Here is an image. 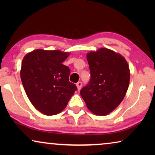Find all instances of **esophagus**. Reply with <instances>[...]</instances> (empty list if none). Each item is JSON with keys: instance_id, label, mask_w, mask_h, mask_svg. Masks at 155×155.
<instances>
[{"instance_id": "esophagus-1", "label": "esophagus", "mask_w": 155, "mask_h": 155, "mask_svg": "<svg viewBox=\"0 0 155 155\" xmlns=\"http://www.w3.org/2000/svg\"><path fill=\"white\" fill-rule=\"evenodd\" d=\"M76 85H77L78 91H80V90H81V88H82V82H78V83L76 84Z\"/></svg>"}]
</instances>
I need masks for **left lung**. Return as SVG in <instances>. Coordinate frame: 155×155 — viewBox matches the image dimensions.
I'll list each match as a JSON object with an SVG mask.
<instances>
[{
	"label": "left lung",
	"instance_id": "1",
	"mask_svg": "<svg viewBox=\"0 0 155 155\" xmlns=\"http://www.w3.org/2000/svg\"><path fill=\"white\" fill-rule=\"evenodd\" d=\"M91 79L80 91L87 107L95 115L106 116L124 99L130 82V69L124 56L107 48L87 54Z\"/></svg>",
	"mask_w": 155,
	"mask_h": 155
}]
</instances>
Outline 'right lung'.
Wrapping results in <instances>:
<instances>
[{"label": "right lung", "mask_w": 155, "mask_h": 155, "mask_svg": "<svg viewBox=\"0 0 155 155\" xmlns=\"http://www.w3.org/2000/svg\"><path fill=\"white\" fill-rule=\"evenodd\" d=\"M68 52L36 49L23 58L20 78L35 109L44 115L58 114L77 90L69 82L70 69L63 64Z\"/></svg>", "instance_id": "obj_1"}]
</instances>
